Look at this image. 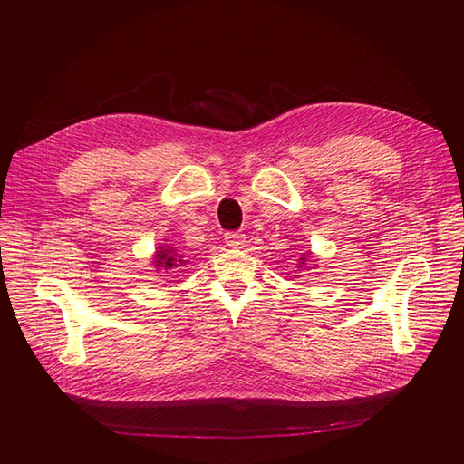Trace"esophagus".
<instances>
[{
    "mask_svg": "<svg viewBox=\"0 0 464 464\" xmlns=\"http://www.w3.org/2000/svg\"><path fill=\"white\" fill-rule=\"evenodd\" d=\"M224 244L230 246V247H242L246 244V234L227 232V234H224Z\"/></svg>",
    "mask_w": 464,
    "mask_h": 464,
    "instance_id": "1",
    "label": "esophagus"
}]
</instances>
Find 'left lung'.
Masks as SVG:
<instances>
[{
	"label": "left lung",
	"instance_id": "left-lung-1",
	"mask_svg": "<svg viewBox=\"0 0 464 464\" xmlns=\"http://www.w3.org/2000/svg\"><path fill=\"white\" fill-rule=\"evenodd\" d=\"M304 261H305V257H302V259H300V263H304Z\"/></svg>",
	"mask_w": 464,
	"mask_h": 464
}]
</instances>
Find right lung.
Listing matches in <instances>:
<instances>
[{
	"instance_id": "1",
	"label": "right lung",
	"mask_w": 464,
	"mask_h": 464,
	"mask_svg": "<svg viewBox=\"0 0 464 464\" xmlns=\"http://www.w3.org/2000/svg\"><path fill=\"white\" fill-rule=\"evenodd\" d=\"M179 256L176 254V249L172 246H160L157 251V257H154V266L157 269H172V266H178V263H184L181 259H178Z\"/></svg>"
}]
</instances>
